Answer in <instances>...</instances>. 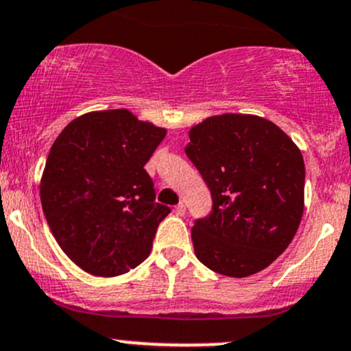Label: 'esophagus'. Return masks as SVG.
<instances>
[{"instance_id": "esophagus-1", "label": "esophagus", "mask_w": 351, "mask_h": 351, "mask_svg": "<svg viewBox=\"0 0 351 351\" xmlns=\"http://www.w3.org/2000/svg\"><path fill=\"white\" fill-rule=\"evenodd\" d=\"M175 213L180 215V217H183V215L186 213V206H184L183 203H180V205L175 206Z\"/></svg>"}]
</instances>
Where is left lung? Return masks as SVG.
<instances>
[{"mask_svg":"<svg viewBox=\"0 0 351 351\" xmlns=\"http://www.w3.org/2000/svg\"><path fill=\"white\" fill-rule=\"evenodd\" d=\"M184 153L213 199L191 228L196 258L233 278L271 265L302 221L305 163L296 145L268 119L226 113L193 126Z\"/></svg>","mask_w":351,"mask_h":351,"instance_id":"1","label":"left lung"}]
</instances>
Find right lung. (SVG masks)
<instances>
[{"instance_id":"add662e5","label":"right lung","mask_w":351,"mask_h":351,"mask_svg":"<svg viewBox=\"0 0 351 351\" xmlns=\"http://www.w3.org/2000/svg\"><path fill=\"white\" fill-rule=\"evenodd\" d=\"M167 130L128 110L73 119L49 149L40 196L53 237L69 260L95 276L143 263L169 213L145 165Z\"/></svg>"}]
</instances>
